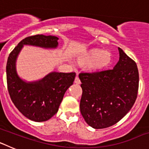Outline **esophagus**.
<instances>
[{
    "label": "esophagus",
    "mask_w": 149,
    "mask_h": 149,
    "mask_svg": "<svg viewBox=\"0 0 149 149\" xmlns=\"http://www.w3.org/2000/svg\"><path fill=\"white\" fill-rule=\"evenodd\" d=\"M74 83L77 84H81V81H80V79H79V77H77V76H76L75 77V79H74Z\"/></svg>",
    "instance_id": "esophagus-1"
}]
</instances>
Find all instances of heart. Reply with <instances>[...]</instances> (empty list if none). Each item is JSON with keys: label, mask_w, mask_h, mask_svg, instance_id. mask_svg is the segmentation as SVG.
Instances as JSON below:
<instances>
[{"label": "heart", "mask_w": 149, "mask_h": 149, "mask_svg": "<svg viewBox=\"0 0 149 149\" xmlns=\"http://www.w3.org/2000/svg\"><path fill=\"white\" fill-rule=\"evenodd\" d=\"M113 60L111 53L101 48H93L79 56L77 62L80 65H89L93 71L102 70L108 67Z\"/></svg>", "instance_id": "b5f03b06"}]
</instances>
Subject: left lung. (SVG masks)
Masks as SVG:
<instances>
[{"label":"left lung","instance_id":"obj_1","mask_svg":"<svg viewBox=\"0 0 149 149\" xmlns=\"http://www.w3.org/2000/svg\"><path fill=\"white\" fill-rule=\"evenodd\" d=\"M119 60L113 69L81 73L80 110L93 128L113 125L130 111L137 97L139 72L136 63L119 48Z\"/></svg>","mask_w":149,"mask_h":149}]
</instances>
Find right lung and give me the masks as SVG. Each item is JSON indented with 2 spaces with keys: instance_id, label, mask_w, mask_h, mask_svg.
Returning <instances> with one entry per match:
<instances>
[{
  "instance_id": "obj_1",
  "label": "right lung",
  "mask_w": 149,
  "mask_h": 149,
  "mask_svg": "<svg viewBox=\"0 0 149 149\" xmlns=\"http://www.w3.org/2000/svg\"><path fill=\"white\" fill-rule=\"evenodd\" d=\"M58 38L35 35L22 39L9 55L6 63V81L12 101L27 119L45 122L57 113L63 95L73 84L76 74L51 72L36 82H25L18 77L15 68L17 56L24 45L45 48H56Z\"/></svg>"
}]
</instances>
